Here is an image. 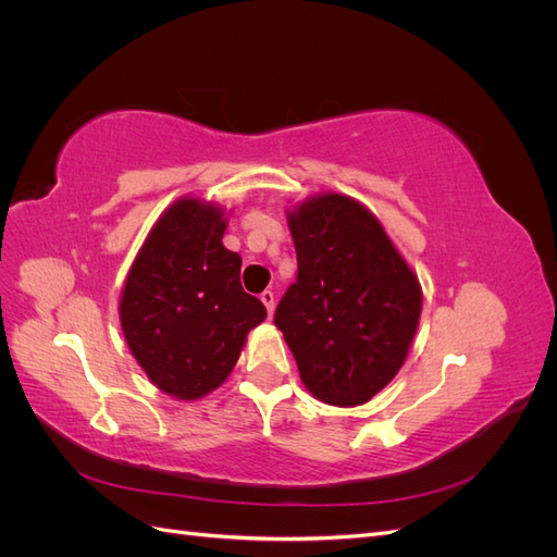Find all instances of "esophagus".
<instances>
[{
    "mask_svg": "<svg viewBox=\"0 0 557 557\" xmlns=\"http://www.w3.org/2000/svg\"><path fill=\"white\" fill-rule=\"evenodd\" d=\"M260 299H262V305L267 307V313L272 315V313H274V307H276V295H274L272 290H264V293L260 295Z\"/></svg>",
    "mask_w": 557,
    "mask_h": 557,
    "instance_id": "34e87169",
    "label": "esophagus"
}]
</instances>
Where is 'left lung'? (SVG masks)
Here are the masks:
<instances>
[{"label":"left lung","instance_id":"obj_1","mask_svg":"<svg viewBox=\"0 0 557 557\" xmlns=\"http://www.w3.org/2000/svg\"><path fill=\"white\" fill-rule=\"evenodd\" d=\"M288 225L297 281L274 325L320 401L358 407L407 358L423 305L418 278L376 218L346 195L305 201Z\"/></svg>","mask_w":557,"mask_h":557}]
</instances>
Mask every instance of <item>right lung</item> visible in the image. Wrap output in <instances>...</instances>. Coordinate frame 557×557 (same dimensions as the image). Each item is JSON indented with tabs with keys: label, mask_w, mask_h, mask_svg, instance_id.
Wrapping results in <instances>:
<instances>
[{
	"label": "right lung",
	"mask_w": 557,
	"mask_h": 557,
	"mask_svg": "<svg viewBox=\"0 0 557 557\" xmlns=\"http://www.w3.org/2000/svg\"><path fill=\"white\" fill-rule=\"evenodd\" d=\"M221 209L181 199L162 213L134 260L121 299L132 356L160 391L197 399L239 360L246 334L267 318L242 288V258L223 246Z\"/></svg>",
	"instance_id": "right-lung-1"
}]
</instances>
